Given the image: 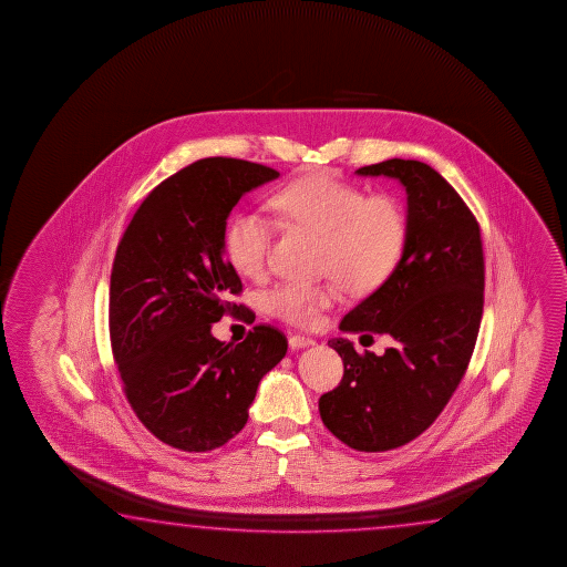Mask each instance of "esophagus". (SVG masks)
Masks as SVG:
<instances>
[{
	"mask_svg": "<svg viewBox=\"0 0 567 567\" xmlns=\"http://www.w3.org/2000/svg\"><path fill=\"white\" fill-rule=\"evenodd\" d=\"M316 346V341L311 337L289 336V347L291 349H303V347Z\"/></svg>",
	"mask_w": 567,
	"mask_h": 567,
	"instance_id": "34e87169",
	"label": "esophagus"
}]
</instances>
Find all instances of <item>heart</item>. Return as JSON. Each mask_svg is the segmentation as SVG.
I'll return each mask as SVG.
<instances>
[{"label": "heart", "mask_w": 567, "mask_h": 567, "mask_svg": "<svg viewBox=\"0 0 567 567\" xmlns=\"http://www.w3.org/2000/svg\"><path fill=\"white\" fill-rule=\"evenodd\" d=\"M279 218L321 238L317 268L351 293H369L391 278L403 256L409 220L391 194L367 196L355 184L327 174L306 176L279 188L271 198ZM271 224L254 212L236 214L224 234L231 268L258 278L268 261ZM336 296L333 281H284L264 293V308L293 326H313Z\"/></svg>", "instance_id": "b5f03b06"}]
</instances>
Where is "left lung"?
Returning <instances> with one entry per match:
<instances>
[{
  "label": "left lung",
  "instance_id": "left-lung-1",
  "mask_svg": "<svg viewBox=\"0 0 567 567\" xmlns=\"http://www.w3.org/2000/svg\"><path fill=\"white\" fill-rule=\"evenodd\" d=\"M357 174L403 184L409 234L391 278L339 329L371 341L391 336L394 347L379 357L331 339L346 371L321 394L319 414L347 446L384 452L423 434L468 369L484 308V251L471 208L429 164L391 158Z\"/></svg>",
  "mask_w": 567,
  "mask_h": 567
}]
</instances>
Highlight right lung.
I'll return each mask as SVG.
<instances>
[{
    "instance_id": "1",
    "label": "right lung",
    "mask_w": 567,
    "mask_h": 567,
    "mask_svg": "<svg viewBox=\"0 0 567 567\" xmlns=\"http://www.w3.org/2000/svg\"><path fill=\"white\" fill-rule=\"evenodd\" d=\"M278 171L240 158H202L144 198L116 248L109 331L126 401L158 441L208 452L248 423L261 377L288 339L256 326L234 346L212 323L244 306L241 281L224 258V234L241 196Z\"/></svg>"
}]
</instances>
